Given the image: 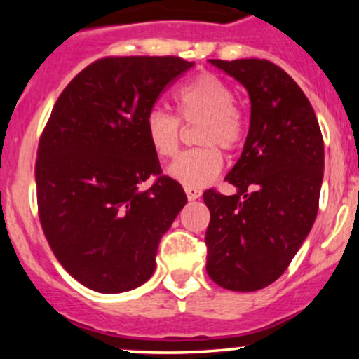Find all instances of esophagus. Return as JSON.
<instances>
[{
	"label": "esophagus",
	"mask_w": 359,
	"mask_h": 359,
	"mask_svg": "<svg viewBox=\"0 0 359 359\" xmlns=\"http://www.w3.org/2000/svg\"><path fill=\"white\" fill-rule=\"evenodd\" d=\"M184 191H186V194H187V200H198V198L201 196V191L200 189H196V187H189V186H186L184 187Z\"/></svg>",
	"instance_id": "obj_1"
}]
</instances>
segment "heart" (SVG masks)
I'll return each mask as SVG.
<instances>
[{
  "label": "heart",
  "mask_w": 359,
  "mask_h": 359,
  "mask_svg": "<svg viewBox=\"0 0 359 359\" xmlns=\"http://www.w3.org/2000/svg\"><path fill=\"white\" fill-rule=\"evenodd\" d=\"M180 119L187 125L200 123L196 142L203 147L187 151L170 165L168 173L180 184L203 187L212 182L224 165L222 153L236 149L245 135V121L234 107V92L217 76H196L175 93ZM177 116L165 109H153L146 116L144 132L159 158L175 156L182 140V125Z\"/></svg>",
  "instance_id": "obj_1"
}]
</instances>
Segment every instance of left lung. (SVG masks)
I'll list each match as a JSON object with an SVG mask.
<instances>
[{"mask_svg": "<svg viewBox=\"0 0 359 359\" xmlns=\"http://www.w3.org/2000/svg\"><path fill=\"white\" fill-rule=\"evenodd\" d=\"M247 88L250 128L226 180L236 194L203 193L210 210L206 273L219 287L255 292L287 271L318 215L325 147L300 86L260 59L208 60Z\"/></svg>", "mask_w": 359, "mask_h": 359, "instance_id": "1", "label": "left lung"}]
</instances>
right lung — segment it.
<instances>
[{
  "mask_svg": "<svg viewBox=\"0 0 359 359\" xmlns=\"http://www.w3.org/2000/svg\"><path fill=\"white\" fill-rule=\"evenodd\" d=\"M193 66L180 57H107L53 106L36 159L39 220L57 260L90 290L146 283L159 240L187 203L182 186L161 175L144 121ZM149 176L157 180L144 190Z\"/></svg>",
  "mask_w": 359,
  "mask_h": 359,
  "instance_id": "add662e5",
  "label": "right lung"
}]
</instances>
